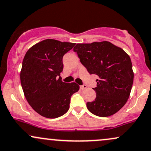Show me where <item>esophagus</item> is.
Wrapping results in <instances>:
<instances>
[{
	"mask_svg": "<svg viewBox=\"0 0 151 151\" xmlns=\"http://www.w3.org/2000/svg\"><path fill=\"white\" fill-rule=\"evenodd\" d=\"M87 89V86L85 85V84L80 86V89L81 90H84V89Z\"/></svg>",
	"mask_w": 151,
	"mask_h": 151,
	"instance_id": "1",
	"label": "esophagus"
}]
</instances>
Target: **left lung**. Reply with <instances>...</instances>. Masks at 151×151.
<instances>
[{
  "mask_svg": "<svg viewBox=\"0 0 151 151\" xmlns=\"http://www.w3.org/2000/svg\"><path fill=\"white\" fill-rule=\"evenodd\" d=\"M81 63L90 74H96V96L87 102L91 113L101 117L119 111L129 98L133 82V71L129 55L108 41L79 43L74 47Z\"/></svg>",
  "mask_w": 151,
  "mask_h": 151,
  "instance_id": "left-lung-1",
  "label": "left lung"
}]
</instances>
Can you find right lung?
<instances>
[{
    "label": "right lung",
    "mask_w": 151,
    "mask_h": 151,
    "mask_svg": "<svg viewBox=\"0 0 151 151\" xmlns=\"http://www.w3.org/2000/svg\"><path fill=\"white\" fill-rule=\"evenodd\" d=\"M75 43L47 39L27 51L20 71V82L26 100L40 115L55 119L67 113L70 98L79 91L75 82L62 81V58Z\"/></svg>",
    "instance_id": "obj_1"
}]
</instances>
